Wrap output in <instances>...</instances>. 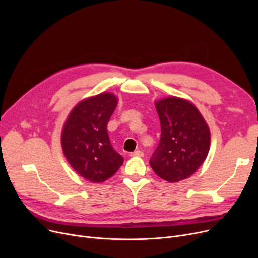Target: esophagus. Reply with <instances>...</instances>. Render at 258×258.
Instances as JSON below:
<instances>
[{
    "label": "esophagus",
    "mask_w": 258,
    "mask_h": 258,
    "mask_svg": "<svg viewBox=\"0 0 258 258\" xmlns=\"http://www.w3.org/2000/svg\"><path fill=\"white\" fill-rule=\"evenodd\" d=\"M143 155H144V153L142 151H135L130 154L131 157H143Z\"/></svg>",
    "instance_id": "esophagus-1"
}]
</instances>
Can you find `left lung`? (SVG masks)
Segmentation results:
<instances>
[{
  "label": "left lung",
  "mask_w": 258,
  "mask_h": 258,
  "mask_svg": "<svg viewBox=\"0 0 258 258\" xmlns=\"http://www.w3.org/2000/svg\"><path fill=\"white\" fill-rule=\"evenodd\" d=\"M161 138L150 164L165 181L190 177L206 159L210 132L198 108L189 101L168 97L156 102Z\"/></svg>",
  "instance_id": "obj_1"
}]
</instances>
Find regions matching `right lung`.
Masks as SVG:
<instances>
[{"label":"right lung","instance_id":"1","mask_svg":"<svg viewBox=\"0 0 258 258\" xmlns=\"http://www.w3.org/2000/svg\"><path fill=\"white\" fill-rule=\"evenodd\" d=\"M116 106L117 98L110 93L83 100L73 108L62 130L66 159L78 174L93 183L110 179L123 164L106 130Z\"/></svg>","mask_w":258,"mask_h":258}]
</instances>
